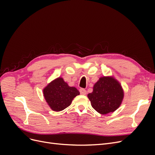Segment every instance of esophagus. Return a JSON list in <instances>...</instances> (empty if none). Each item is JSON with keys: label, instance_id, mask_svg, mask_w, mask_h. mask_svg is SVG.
I'll list each match as a JSON object with an SVG mask.
<instances>
[{"label": "esophagus", "instance_id": "esophagus-1", "mask_svg": "<svg viewBox=\"0 0 155 155\" xmlns=\"http://www.w3.org/2000/svg\"><path fill=\"white\" fill-rule=\"evenodd\" d=\"M79 92L81 95H85L87 94V91L85 88H80L79 89Z\"/></svg>", "mask_w": 155, "mask_h": 155}]
</instances>
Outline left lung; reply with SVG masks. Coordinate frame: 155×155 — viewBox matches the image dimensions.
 Instances as JSON below:
<instances>
[{"label": "left lung", "instance_id": "obj_1", "mask_svg": "<svg viewBox=\"0 0 155 155\" xmlns=\"http://www.w3.org/2000/svg\"><path fill=\"white\" fill-rule=\"evenodd\" d=\"M94 109L101 114L113 112L118 109L124 96L120 83L112 76L101 77L87 95Z\"/></svg>", "mask_w": 155, "mask_h": 155}]
</instances>
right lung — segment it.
Listing matches in <instances>:
<instances>
[{
    "label": "right lung",
    "instance_id": "right-lung-1",
    "mask_svg": "<svg viewBox=\"0 0 155 155\" xmlns=\"http://www.w3.org/2000/svg\"><path fill=\"white\" fill-rule=\"evenodd\" d=\"M43 95L50 109L58 112L70 105L74 98L79 95V92L76 87L68 86L62 78L59 77L44 88Z\"/></svg>",
    "mask_w": 155,
    "mask_h": 155
}]
</instances>
